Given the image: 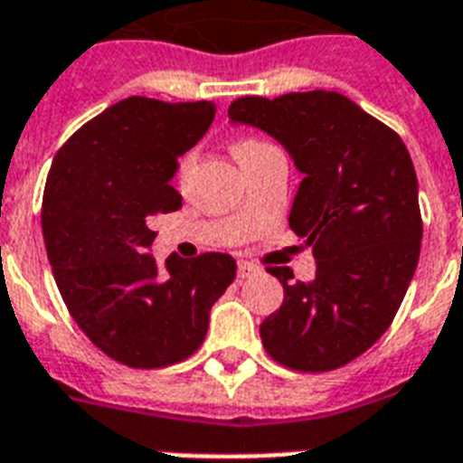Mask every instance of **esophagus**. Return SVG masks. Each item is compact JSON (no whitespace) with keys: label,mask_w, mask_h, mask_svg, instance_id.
Instances as JSON below:
<instances>
[{"label":"esophagus","mask_w":463,"mask_h":463,"mask_svg":"<svg viewBox=\"0 0 463 463\" xmlns=\"http://www.w3.org/2000/svg\"><path fill=\"white\" fill-rule=\"evenodd\" d=\"M258 272V265L249 263V260H239V278L246 280V278H253Z\"/></svg>","instance_id":"obj_1"}]
</instances>
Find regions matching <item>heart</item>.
Instances as JSON below:
<instances>
[{
	"label": "heart",
	"mask_w": 463,
	"mask_h": 463,
	"mask_svg": "<svg viewBox=\"0 0 463 463\" xmlns=\"http://www.w3.org/2000/svg\"><path fill=\"white\" fill-rule=\"evenodd\" d=\"M268 142H263V139H256V137H243L236 142L234 146V154H236V159L243 161V159H249V156H253V154L258 152H263V149H268ZM193 164H195V154L193 152H185L181 154V159H178V166H175V178L178 181H185L188 178V174H191V168Z\"/></svg>",
	"instance_id": "b5f03b06"
}]
</instances>
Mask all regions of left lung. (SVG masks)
<instances>
[{"label":"left lung","mask_w":463,"mask_h":463,"mask_svg":"<svg viewBox=\"0 0 463 463\" xmlns=\"http://www.w3.org/2000/svg\"><path fill=\"white\" fill-rule=\"evenodd\" d=\"M232 123L280 142L304 174L289 227L317 258V278L268 268L285 302L260 324L272 360L331 372L360 357L392 326L420 256L418 178L403 139L335 91L243 96Z\"/></svg>","instance_id":"1"}]
</instances>
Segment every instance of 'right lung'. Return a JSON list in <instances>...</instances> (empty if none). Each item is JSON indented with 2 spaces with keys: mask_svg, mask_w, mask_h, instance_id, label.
Listing matches in <instances>:
<instances>
[{
  "mask_svg": "<svg viewBox=\"0 0 463 463\" xmlns=\"http://www.w3.org/2000/svg\"><path fill=\"white\" fill-rule=\"evenodd\" d=\"M214 103L130 96L79 128L55 154L43 195V239L71 318L99 350L135 369L168 367L205 340L210 309L234 282L227 253L146 249L154 214L175 213L178 156L207 132Z\"/></svg>",
  "mask_w": 463,
  "mask_h": 463,
  "instance_id": "right-lung-1",
  "label": "right lung"
}]
</instances>
